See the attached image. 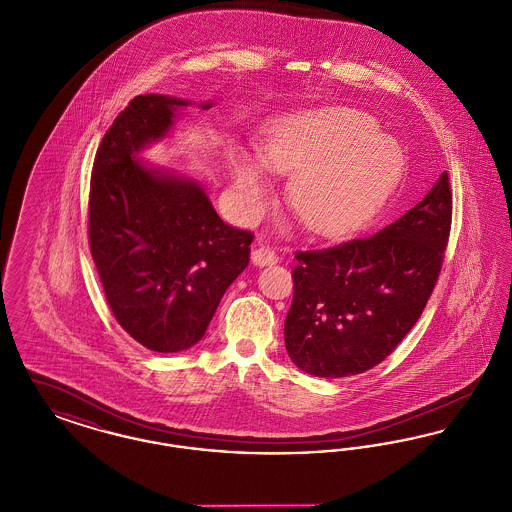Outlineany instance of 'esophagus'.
Segmentation results:
<instances>
[{"instance_id": "34e87169", "label": "esophagus", "mask_w": 512, "mask_h": 512, "mask_svg": "<svg viewBox=\"0 0 512 512\" xmlns=\"http://www.w3.org/2000/svg\"><path fill=\"white\" fill-rule=\"evenodd\" d=\"M251 261H253V265H257V267L276 265V263H278V255H276L270 247L259 245V247H255V249L251 251Z\"/></svg>"}]
</instances>
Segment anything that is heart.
<instances>
[{"instance_id":"1","label":"heart","mask_w":512,"mask_h":512,"mask_svg":"<svg viewBox=\"0 0 512 512\" xmlns=\"http://www.w3.org/2000/svg\"><path fill=\"white\" fill-rule=\"evenodd\" d=\"M259 161L291 176L288 201L303 222L324 236L347 232L370 219L401 178L403 149L366 113L309 109L284 115L267 128ZM234 186L247 211L268 194L263 168L247 153H230Z\"/></svg>"}]
</instances>
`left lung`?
I'll return each mask as SVG.
<instances>
[{"mask_svg":"<svg viewBox=\"0 0 512 512\" xmlns=\"http://www.w3.org/2000/svg\"><path fill=\"white\" fill-rule=\"evenodd\" d=\"M451 186L434 188L390 226L297 251L286 351L307 374L343 378L380 365L411 332L438 282L451 230Z\"/></svg>","mask_w":512,"mask_h":512,"instance_id":"obj_1","label":"left lung"}]
</instances>
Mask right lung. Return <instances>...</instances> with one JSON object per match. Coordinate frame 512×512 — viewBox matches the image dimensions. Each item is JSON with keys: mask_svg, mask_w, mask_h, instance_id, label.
I'll return each mask as SVG.
<instances>
[{"mask_svg": "<svg viewBox=\"0 0 512 512\" xmlns=\"http://www.w3.org/2000/svg\"><path fill=\"white\" fill-rule=\"evenodd\" d=\"M186 105L161 94L132 99L105 132L90 182V251L107 303L157 353L190 349L205 336L253 242L251 232L222 222L195 180L138 159Z\"/></svg>", "mask_w": 512, "mask_h": 512, "instance_id": "add662e5", "label": "right lung"}]
</instances>
